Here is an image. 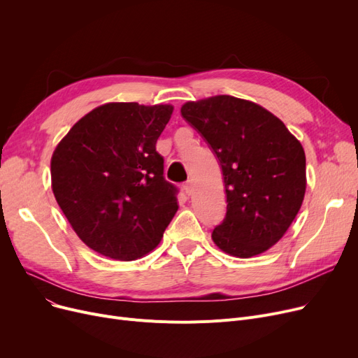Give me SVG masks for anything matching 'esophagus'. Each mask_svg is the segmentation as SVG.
Masks as SVG:
<instances>
[{
  "label": "esophagus",
  "mask_w": 358,
  "mask_h": 358,
  "mask_svg": "<svg viewBox=\"0 0 358 358\" xmlns=\"http://www.w3.org/2000/svg\"><path fill=\"white\" fill-rule=\"evenodd\" d=\"M182 189H184L185 194L192 196L193 192H194V182H193V180H187V181L184 182V185H182Z\"/></svg>",
  "instance_id": "obj_1"
}]
</instances>
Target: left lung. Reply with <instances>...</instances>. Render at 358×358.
<instances>
[{"label": "left lung", "instance_id": "obj_1", "mask_svg": "<svg viewBox=\"0 0 358 358\" xmlns=\"http://www.w3.org/2000/svg\"><path fill=\"white\" fill-rule=\"evenodd\" d=\"M181 116L222 168L228 206L213 242L238 258L267 251L286 234L305 197L302 145L268 110L232 96L189 101Z\"/></svg>", "mask_w": 358, "mask_h": 358}]
</instances>
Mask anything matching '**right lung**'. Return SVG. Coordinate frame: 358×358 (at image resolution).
<instances>
[{
  "mask_svg": "<svg viewBox=\"0 0 358 358\" xmlns=\"http://www.w3.org/2000/svg\"><path fill=\"white\" fill-rule=\"evenodd\" d=\"M173 106L108 103L56 146L52 190L87 247L119 261L152 251L174 217L177 187L164 178L157 141Z\"/></svg>",
  "mask_w": 358,
  "mask_h": 358,
  "instance_id": "right-lung-1",
  "label": "right lung"
}]
</instances>
